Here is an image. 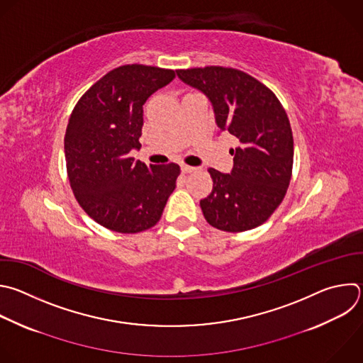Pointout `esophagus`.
Returning a JSON list of instances; mask_svg holds the SVG:
<instances>
[{
	"label": "esophagus",
	"instance_id": "34e87169",
	"mask_svg": "<svg viewBox=\"0 0 363 363\" xmlns=\"http://www.w3.org/2000/svg\"><path fill=\"white\" fill-rule=\"evenodd\" d=\"M198 168L196 167H189V165H181V171L184 172V174H189V172H194V171H196Z\"/></svg>",
	"mask_w": 363,
	"mask_h": 363
}]
</instances>
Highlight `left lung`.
Masks as SVG:
<instances>
[{
  "instance_id": "1",
  "label": "left lung",
  "mask_w": 363,
  "mask_h": 363,
  "mask_svg": "<svg viewBox=\"0 0 363 363\" xmlns=\"http://www.w3.org/2000/svg\"><path fill=\"white\" fill-rule=\"evenodd\" d=\"M177 75L209 99L219 131L239 141L230 150L229 174L208 169L213 188L199 202L205 219L226 232L262 225L282 202L292 175L294 137L285 109L269 88L242 71L205 67Z\"/></svg>"
}]
</instances>
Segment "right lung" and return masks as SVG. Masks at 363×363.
Masks as SVG:
<instances>
[{
  "label": "right lung",
  "mask_w": 363,
  "mask_h": 363,
  "mask_svg": "<svg viewBox=\"0 0 363 363\" xmlns=\"http://www.w3.org/2000/svg\"><path fill=\"white\" fill-rule=\"evenodd\" d=\"M175 71L124 65L95 82L75 105L64 150L71 188L99 225L121 233L154 226L177 186L179 165L134 161L144 125L143 105Z\"/></svg>",
  "instance_id": "1"
}]
</instances>
